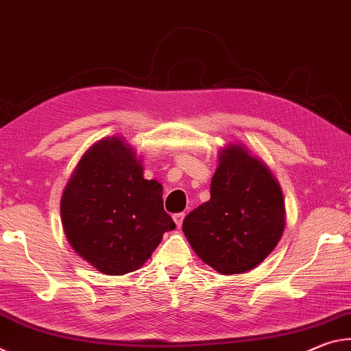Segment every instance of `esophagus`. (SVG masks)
<instances>
[{"label": "esophagus", "mask_w": 351, "mask_h": 351, "mask_svg": "<svg viewBox=\"0 0 351 351\" xmlns=\"http://www.w3.org/2000/svg\"><path fill=\"white\" fill-rule=\"evenodd\" d=\"M183 219H185V213H177V215H174V222H176L177 228L182 227Z\"/></svg>", "instance_id": "obj_1"}]
</instances>
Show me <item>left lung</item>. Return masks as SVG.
I'll return each mask as SVG.
<instances>
[{"mask_svg":"<svg viewBox=\"0 0 351 351\" xmlns=\"http://www.w3.org/2000/svg\"><path fill=\"white\" fill-rule=\"evenodd\" d=\"M210 200L183 221L196 255L222 275L244 274L275 249L283 234V191L269 166L244 145L219 151Z\"/></svg>","mask_w":351,"mask_h":351,"instance_id":"1","label":"left lung"}]
</instances>
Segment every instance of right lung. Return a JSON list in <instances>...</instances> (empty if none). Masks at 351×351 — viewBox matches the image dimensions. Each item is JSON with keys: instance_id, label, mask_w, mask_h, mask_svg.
<instances>
[{"instance_id": "1", "label": "right lung", "mask_w": 351, "mask_h": 351, "mask_svg": "<svg viewBox=\"0 0 351 351\" xmlns=\"http://www.w3.org/2000/svg\"><path fill=\"white\" fill-rule=\"evenodd\" d=\"M63 232L74 252L106 275L140 269L163 233V186L143 177L141 158L123 136L96 141L80 157L60 199Z\"/></svg>"}]
</instances>
